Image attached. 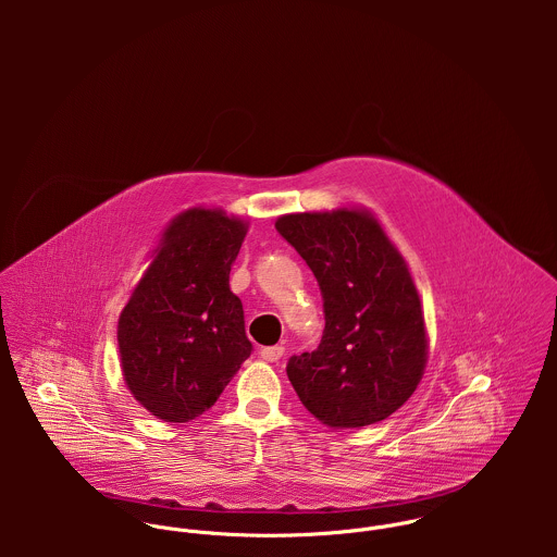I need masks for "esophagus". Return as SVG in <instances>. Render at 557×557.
<instances>
[{"mask_svg": "<svg viewBox=\"0 0 557 557\" xmlns=\"http://www.w3.org/2000/svg\"><path fill=\"white\" fill-rule=\"evenodd\" d=\"M285 354V347L283 345H270V347H261L259 356L265 360V362H276L281 360Z\"/></svg>", "mask_w": 557, "mask_h": 557, "instance_id": "obj_1", "label": "esophagus"}]
</instances>
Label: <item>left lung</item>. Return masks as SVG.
Segmentation results:
<instances>
[{"instance_id": "8db88e82", "label": "left lung", "mask_w": 557, "mask_h": 557, "mask_svg": "<svg viewBox=\"0 0 557 557\" xmlns=\"http://www.w3.org/2000/svg\"><path fill=\"white\" fill-rule=\"evenodd\" d=\"M276 232L313 270L325 315L318 349L287 362L294 391L332 429L388 418L418 388L429 351L403 255L360 208L285 214Z\"/></svg>"}]
</instances>
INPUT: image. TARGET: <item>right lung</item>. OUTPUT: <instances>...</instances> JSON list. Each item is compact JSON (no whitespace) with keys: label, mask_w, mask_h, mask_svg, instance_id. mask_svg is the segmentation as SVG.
<instances>
[{"label":"right lung","mask_w":557,"mask_h":557,"mask_svg":"<svg viewBox=\"0 0 557 557\" xmlns=\"http://www.w3.org/2000/svg\"><path fill=\"white\" fill-rule=\"evenodd\" d=\"M246 230L219 208L177 214L120 315L124 382L164 422L208 411L252 351L230 289Z\"/></svg>","instance_id":"add662e5"}]
</instances>
